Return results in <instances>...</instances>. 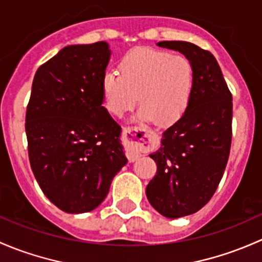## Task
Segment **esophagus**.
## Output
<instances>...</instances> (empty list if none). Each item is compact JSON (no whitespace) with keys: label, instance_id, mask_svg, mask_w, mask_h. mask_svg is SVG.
I'll use <instances>...</instances> for the list:
<instances>
[{"label":"esophagus","instance_id":"obj_1","mask_svg":"<svg viewBox=\"0 0 262 262\" xmlns=\"http://www.w3.org/2000/svg\"><path fill=\"white\" fill-rule=\"evenodd\" d=\"M125 134L128 142L126 146V155L128 160L135 161L139 156H141L145 145L150 144L154 132L144 127H128L125 128Z\"/></svg>","mask_w":262,"mask_h":262}]
</instances>
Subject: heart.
Returning <instances> with one entry per match:
<instances>
[{
  "instance_id": "1",
  "label": "heart",
  "mask_w": 262,
  "mask_h": 262,
  "mask_svg": "<svg viewBox=\"0 0 262 262\" xmlns=\"http://www.w3.org/2000/svg\"><path fill=\"white\" fill-rule=\"evenodd\" d=\"M118 72H106L101 83L104 107L112 115H125L136 104L137 94L141 103L137 121L170 125L187 110L194 71L185 56L137 48L122 56Z\"/></svg>"
}]
</instances>
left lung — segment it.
Segmentation results:
<instances>
[{"mask_svg":"<svg viewBox=\"0 0 262 262\" xmlns=\"http://www.w3.org/2000/svg\"><path fill=\"white\" fill-rule=\"evenodd\" d=\"M156 45L182 53L194 71L187 110L163 132L159 150L150 154L158 170L146 196L160 214L174 220L206 206L222 179L231 149L232 94L209 51L187 41Z\"/></svg>","mask_w":262,"mask_h":262,"instance_id":"left-lung-1","label":"left lung"}]
</instances>
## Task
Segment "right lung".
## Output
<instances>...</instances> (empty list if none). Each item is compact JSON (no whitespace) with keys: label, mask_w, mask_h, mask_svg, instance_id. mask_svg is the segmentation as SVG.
Instances as JSON below:
<instances>
[{"label":"right lung","mask_w":262,"mask_h":262,"mask_svg":"<svg viewBox=\"0 0 262 262\" xmlns=\"http://www.w3.org/2000/svg\"><path fill=\"white\" fill-rule=\"evenodd\" d=\"M106 41L68 45L35 73L26 111L30 165L42 193L59 209H96L127 164L121 127L104 108Z\"/></svg>","instance_id":"right-lung-1"}]
</instances>
